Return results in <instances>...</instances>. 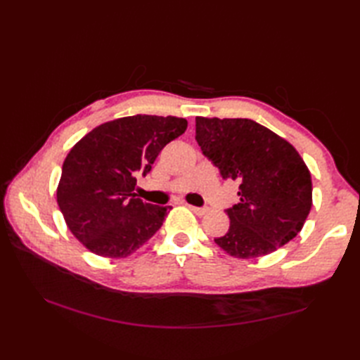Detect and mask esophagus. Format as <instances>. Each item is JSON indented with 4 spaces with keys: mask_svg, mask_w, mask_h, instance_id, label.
<instances>
[{
    "mask_svg": "<svg viewBox=\"0 0 360 360\" xmlns=\"http://www.w3.org/2000/svg\"><path fill=\"white\" fill-rule=\"evenodd\" d=\"M188 209L192 210L195 215H198V217H204L205 213L209 212V209H205V207H195V205H188Z\"/></svg>",
    "mask_w": 360,
    "mask_h": 360,
    "instance_id": "esophagus-1",
    "label": "esophagus"
}]
</instances>
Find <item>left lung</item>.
<instances>
[{
  "label": "left lung",
  "instance_id": "obj_1",
  "mask_svg": "<svg viewBox=\"0 0 360 360\" xmlns=\"http://www.w3.org/2000/svg\"><path fill=\"white\" fill-rule=\"evenodd\" d=\"M195 139L224 179L240 182V202L226 210L229 231L215 238L221 249L250 259L295 238L309 215L312 182L292 145L250 119L196 117Z\"/></svg>",
  "mask_w": 360,
  "mask_h": 360
}]
</instances>
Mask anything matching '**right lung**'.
<instances>
[{
    "label": "right lung",
    "mask_w": 360,
    "mask_h": 360,
    "mask_svg": "<svg viewBox=\"0 0 360 360\" xmlns=\"http://www.w3.org/2000/svg\"><path fill=\"white\" fill-rule=\"evenodd\" d=\"M186 129L182 117L137 114L96 127L68 153L57 202L88 250L125 258L159 231L172 207L136 198V176L147 174L160 150Z\"/></svg>",
    "instance_id": "add662e5"
}]
</instances>
